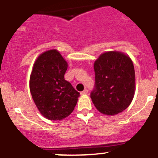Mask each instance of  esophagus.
Listing matches in <instances>:
<instances>
[{
  "label": "esophagus",
  "instance_id": "1",
  "mask_svg": "<svg viewBox=\"0 0 158 158\" xmlns=\"http://www.w3.org/2000/svg\"><path fill=\"white\" fill-rule=\"evenodd\" d=\"M87 93H88V90H87V89H85L84 91H82V92L81 93V94L82 95V96H84V95L87 94Z\"/></svg>",
  "mask_w": 158,
  "mask_h": 158
}]
</instances>
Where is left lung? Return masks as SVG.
Returning a JSON list of instances; mask_svg holds the SVG:
<instances>
[{
	"label": "left lung",
	"instance_id": "left-lung-1",
	"mask_svg": "<svg viewBox=\"0 0 158 158\" xmlns=\"http://www.w3.org/2000/svg\"><path fill=\"white\" fill-rule=\"evenodd\" d=\"M95 88L90 97L103 114H118L130 105L135 90V70L129 56L119 51L102 53L94 62Z\"/></svg>",
	"mask_w": 158,
	"mask_h": 158
}]
</instances>
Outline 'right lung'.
Here are the masks:
<instances>
[{
    "label": "right lung",
    "mask_w": 158,
    "mask_h": 158,
    "mask_svg": "<svg viewBox=\"0 0 158 158\" xmlns=\"http://www.w3.org/2000/svg\"><path fill=\"white\" fill-rule=\"evenodd\" d=\"M68 63L56 50L44 52L35 60L29 87L38 111L50 120H61L74 111L80 93L64 75Z\"/></svg>",
    "instance_id": "add662e5"
}]
</instances>
